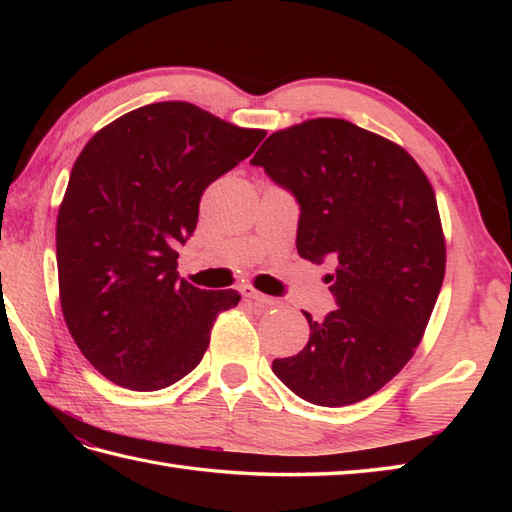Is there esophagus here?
Returning <instances> with one entry per match:
<instances>
[{
  "label": "esophagus",
  "instance_id": "esophagus-1",
  "mask_svg": "<svg viewBox=\"0 0 512 512\" xmlns=\"http://www.w3.org/2000/svg\"><path fill=\"white\" fill-rule=\"evenodd\" d=\"M242 295L244 297H248V299H253L255 303H259V306H277V299H273V297H268V295H262V292L259 290H255L253 286L250 284H242Z\"/></svg>",
  "mask_w": 512,
  "mask_h": 512
}]
</instances>
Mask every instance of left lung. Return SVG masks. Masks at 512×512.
<instances>
[{"label":"left lung","instance_id":"8db88e82","mask_svg":"<svg viewBox=\"0 0 512 512\" xmlns=\"http://www.w3.org/2000/svg\"><path fill=\"white\" fill-rule=\"evenodd\" d=\"M253 165L301 206L297 250L334 264L339 308L310 323L273 372L312 405H354L383 389L416 354L444 268L440 211L427 173L394 140L343 118H310L270 134Z\"/></svg>","mask_w":512,"mask_h":512}]
</instances>
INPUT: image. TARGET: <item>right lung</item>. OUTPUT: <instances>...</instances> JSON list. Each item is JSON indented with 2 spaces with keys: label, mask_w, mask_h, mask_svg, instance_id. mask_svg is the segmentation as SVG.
Masks as SVG:
<instances>
[{
  "label": "right lung",
  "mask_w": 512,
  "mask_h": 512,
  "mask_svg": "<svg viewBox=\"0 0 512 512\" xmlns=\"http://www.w3.org/2000/svg\"><path fill=\"white\" fill-rule=\"evenodd\" d=\"M264 136L165 101L83 147L57 215L59 299L74 343L107 380L134 391L178 383L202 361L217 314L242 299L180 279L176 248L195 231L204 189Z\"/></svg>",
  "instance_id": "obj_1"
}]
</instances>
